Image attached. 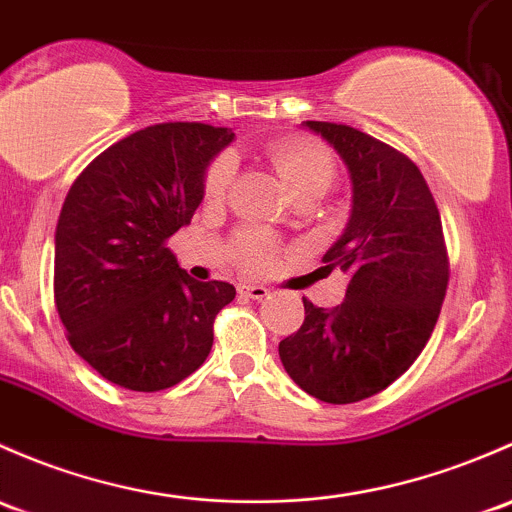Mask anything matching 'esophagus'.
<instances>
[{
  "label": "esophagus",
  "mask_w": 512,
  "mask_h": 512,
  "mask_svg": "<svg viewBox=\"0 0 512 512\" xmlns=\"http://www.w3.org/2000/svg\"><path fill=\"white\" fill-rule=\"evenodd\" d=\"M238 292H240V297L257 299V301H262V299L270 297V289L262 287V284H240Z\"/></svg>",
  "instance_id": "1"
}]
</instances>
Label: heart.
Listing matches in <instances>:
<instances>
[{
	"mask_svg": "<svg viewBox=\"0 0 512 512\" xmlns=\"http://www.w3.org/2000/svg\"><path fill=\"white\" fill-rule=\"evenodd\" d=\"M270 159L277 169L279 179L284 186L294 193V196H306V193H321L333 181V159L324 147L304 137H287L279 139L270 147ZM235 176V157L233 154H220L208 166L206 181H203V191L208 198H220L228 191L230 181ZM238 255L242 265L257 270V267L267 265L272 257V242L270 238L260 233L242 235L238 242Z\"/></svg>",
	"mask_w": 512,
	"mask_h": 512,
	"instance_id": "obj_1",
	"label": "heart"
}]
</instances>
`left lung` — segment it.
Masks as SVG:
<instances>
[{"instance_id":"8db88e82","label":"left lung","mask_w":512,"mask_h":512,"mask_svg":"<svg viewBox=\"0 0 512 512\" xmlns=\"http://www.w3.org/2000/svg\"><path fill=\"white\" fill-rule=\"evenodd\" d=\"M341 157L351 215L324 255L348 274L346 299H304V324L279 341L289 378L331 405L365 400L395 383L437 326L449 284L441 218L427 181L405 154L333 122H301Z\"/></svg>"}]
</instances>
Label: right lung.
Segmentation results:
<instances>
[{"mask_svg": "<svg viewBox=\"0 0 512 512\" xmlns=\"http://www.w3.org/2000/svg\"><path fill=\"white\" fill-rule=\"evenodd\" d=\"M233 129L164 122L112 144L75 179L56 225L53 292L75 353L137 392L181 383L213 346V321L235 299L198 282L166 240L191 223L211 161Z\"/></svg>", "mask_w": 512, "mask_h": 512, "instance_id": "obj_1", "label": "right lung"}]
</instances>
